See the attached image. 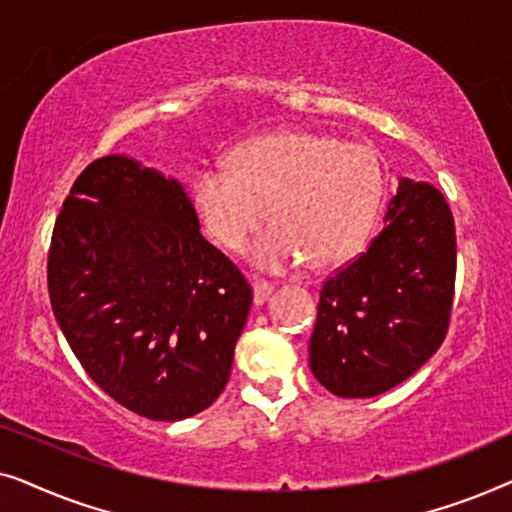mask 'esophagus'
<instances>
[{
	"label": "esophagus",
	"instance_id": "esophagus-1",
	"mask_svg": "<svg viewBox=\"0 0 512 512\" xmlns=\"http://www.w3.org/2000/svg\"><path fill=\"white\" fill-rule=\"evenodd\" d=\"M254 303L256 305H263L265 300L270 298V293L275 291V284H270V282H261V279H254Z\"/></svg>",
	"mask_w": 512,
	"mask_h": 512
}]
</instances>
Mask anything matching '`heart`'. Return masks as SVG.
I'll list each match as a JSON object with an SVG mask.
<instances>
[{
  "mask_svg": "<svg viewBox=\"0 0 512 512\" xmlns=\"http://www.w3.org/2000/svg\"><path fill=\"white\" fill-rule=\"evenodd\" d=\"M382 195L384 170L373 149L307 130L249 139L230 167L212 163L193 179L200 226L226 251L247 244L268 207L272 226L249 251L263 272L342 263L366 240Z\"/></svg>",
  "mask_w": 512,
  "mask_h": 512,
  "instance_id": "b5f03b06",
  "label": "heart"
}]
</instances>
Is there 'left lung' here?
I'll return each instance as SVG.
<instances>
[{
    "instance_id": "left-lung-1",
    "label": "left lung",
    "mask_w": 512,
    "mask_h": 512,
    "mask_svg": "<svg viewBox=\"0 0 512 512\" xmlns=\"http://www.w3.org/2000/svg\"><path fill=\"white\" fill-rule=\"evenodd\" d=\"M457 277V233L443 193L403 179L387 226L319 291L310 368L335 396H380L443 345Z\"/></svg>"
}]
</instances>
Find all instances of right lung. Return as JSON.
<instances>
[{
    "mask_svg": "<svg viewBox=\"0 0 512 512\" xmlns=\"http://www.w3.org/2000/svg\"><path fill=\"white\" fill-rule=\"evenodd\" d=\"M48 296L90 380L156 422L219 398L254 300L181 184L125 156L93 160L62 202Z\"/></svg>",
    "mask_w": 512,
    "mask_h": 512,
    "instance_id": "right-lung-1",
    "label": "right lung"
}]
</instances>
